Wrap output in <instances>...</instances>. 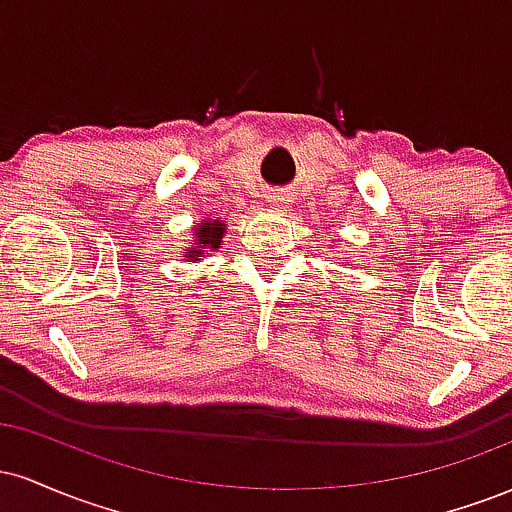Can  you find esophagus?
<instances>
[{
	"mask_svg": "<svg viewBox=\"0 0 512 512\" xmlns=\"http://www.w3.org/2000/svg\"><path fill=\"white\" fill-rule=\"evenodd\" d=\"M267 202H269V207L284 211L286 204H289V197H286L284 192H272V195H267Z\"/></svg>",
	"mask_w": 512,
	"mask_h": 512,
	"instance_id": "1",
	"label": "esophagus"
}]
</instances>
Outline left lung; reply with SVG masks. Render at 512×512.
<instances>
[{"instance_id":"left-lung-1","label":"left lung","mask_w":512,"mask_h":512,"mask_svg":"<svg viewBox=\"0 0 512 512\" xmlns=\"http://www.w3.org/2000/svg\"><path fill=\"white\" fill-rule=\"evenodd\" d=\"M339 260H342V257H339Z\"/></svg>"}]
</instances>
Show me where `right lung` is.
<instances>
[{"instance_id":"add662e5","label":"right lung","mask_w":512,"mask_h":512,"mask_svg":"<svg viewBox=\"0 0 512 512\" xmlns=\"http://www.w3.org/2000/svg\"><path fill=\"white\" fill-rule=\"evenodd\" d=\"M223 233H226V223L221 219H204L199 226L192 228V243L185 250V262H199L202 257H209L211 252L221 248Z\"/></svg>"}]
</instances>
